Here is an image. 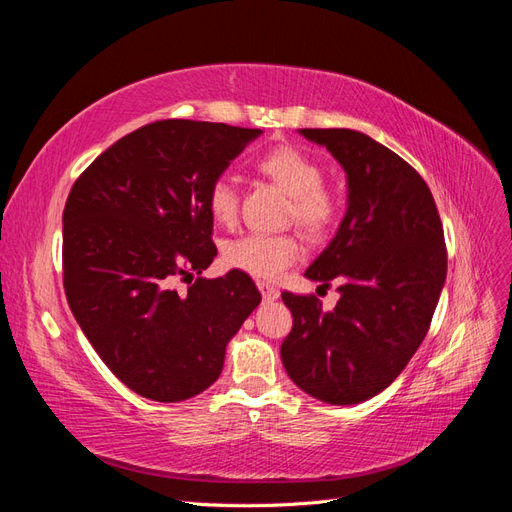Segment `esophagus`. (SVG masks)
<instances>
[{
  "mask_svg": "<svg viewBox=\"0 0 512 512\" xmlns=\"http://www.w3.org/2000/svg\"><path fill=\"white\" fill-rule=\"evenodd\" d=\"M258 290H260L262 299H265V301H275L277 297H280V290H277L273 284H267V282H258Z\"/></svg>",
  "mask_w": 512,
  "mask_h": 512,
  "instance_id": "esophagus-1",
  "label": "esophagus"
}]
</instances>
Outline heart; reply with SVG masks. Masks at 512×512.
I'll list each match as a JSON object with an SVG mask.
<instances>
[{
	"mask_svg": "<svg viewBox=\"0 0 512 512\" xmlns=\"http://www.w3.org/2000/svg\"><path fill=\"white\" fill-rule=\"evenodd\" d=\"M256 170L269 177L290 194L288 218L297 222L309 235L327 232L339 215L337 196L322 185V168L297 147H273L256 160ZM207 211L220 226H232L239 218V190L228 177L213 179L207 190ZM303 254L301 241L292 232H252L232 239L224 247V262L256 277L275 280L292 267Z\"/></svg>",
	"mask_w": 512,
	"mask_h": 512,
	"instance_id": "heart-1",
	"label": "heart"
}]
</instances>
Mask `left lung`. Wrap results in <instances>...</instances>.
<instances>
[{"instance_id": "1", "label": "left lung", "mask_w": 512, "mask_h": 512, "mask_svg": "<svg viewBox=\"0 0 512 512\" xmlns=\"http://www.w3.org/2000/svg\"><path fill=\"white\" fill-rule=\"evenodd\" d=\"M301 134L348 175L346 218L305 271L342 297L322 312L316 294H282V363L305 393L350 406L384 391L425 339L446 280L444 230L427 183L395 151L346 128Z\"/></svg>"}]
</instances>
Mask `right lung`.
Segmentation results:
<instances>
[{"label": "right lung", "instance_id": "1", "mask_svg": "<svg viewBox=\"0 0 512 512\" xmlns=\"http://www.w3.org/2000/svg\"><path fill=\"white\" fill-rule=\"evenodd\" d=\"M258 134L153 121L102 151L68 194V305L104 365L147 399L203 393L222 374L228 339L260 303L252 277L237 269L218 280L194 277L218 254L209 185Z\"/></svg>", "mask_w": 512, "mask_h": 512}]
</instances>
